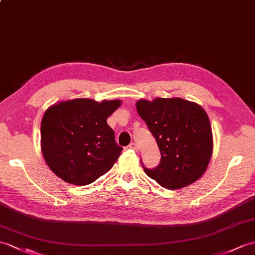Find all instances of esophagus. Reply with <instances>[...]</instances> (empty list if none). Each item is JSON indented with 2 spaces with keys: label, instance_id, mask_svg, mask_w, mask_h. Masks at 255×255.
Returning a JSON list of instances; mask_svg holds the SVG:
<instances>
[{
  "label": "esophagus",
  "instance_id": "esophagus-1",
  "mask_svg": "<svg viewBox=\"0 0 255 255\" xmlns=\"http://www.w3.org/2000/svg\"><path fill=\"white\" fill-rule=\"evenodd\" d=\"M128 147H129V149H131V150H134V151L138 150V146H137V144L134 143V142H131V143L128 145Z\"/></svg>",
  "mask_w": 255,
  "mask_h": 255
}]
</instances>
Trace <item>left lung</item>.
<instances>
[{
    "instance_id": "left-lung-1",
    "label": "left lung",
    "mask_w": 255,
    "mask_h": 255,
    "mask_svg": "<svg viewBox=\"0 0 255 255\" xmlns=\"http://www.w3.org/2000/svg\"><path fill=\"white\" fill-rule=\"evenodd\" d=\"M137 111L161 152L157 167L145 174L166 189L198 180L210 163L213 138L210 120L200 105L180 98L139 100Z\"/></svg>"
}]
</instances>
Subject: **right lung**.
Masks as SVG:
<instances>
[{
    "label": "right lung",
    "mask_w": 255,
    "mask_h": 255,
    "mask_svg": "<svg viewBox=\"0 0 255 255\" xmlns=\"http://www.w3.org/2000/svg\"><path fill=\"white\" fill-rule=\"evenodd\" d=\"M120 105V100L74 99L46 110L41 150L53 173L72 185L86 186L113 167L123 147L106 120Z\"/></svg>",
    "instance_id": "right-lung-1"
}]
</instances>
